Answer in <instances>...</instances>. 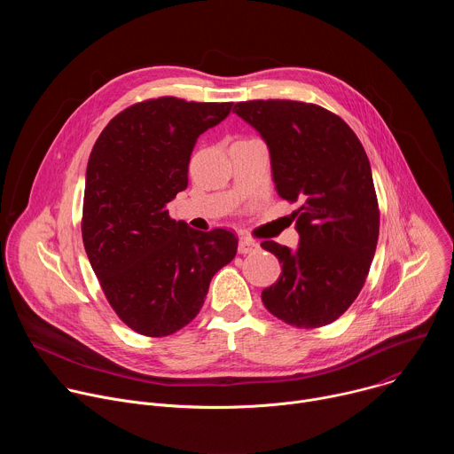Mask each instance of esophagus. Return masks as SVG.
Listing matches in <instances>:
<instances>
[{"mask_svg": "<svg viewBox=\"0 0 454 454\" xmlns=\"http://www.w3.org/2000/svg\"><path fill=\"white\" fill-rule=\"evenodd\" d=\"M256 249V242L247 239V237H240L239 240V253L240 254H247V253H253Z\"/></svg>", "mask_w": 454, "mask_h": 454, "instance_id": "esophagus-1", "label": "esophagus"}]
</instances>
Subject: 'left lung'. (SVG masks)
Instances as JSON below:
<instances>
[{"mask_svg": "<svg viewBox=\"0 0 454 454\" xmlns=\"http://www.w3.org/2000/svg\"><path fill=\"white\" fill-rule=\"evenodd\" d=\"M233 111L268 144L278 196L300 205L298 247L261 244L282 262L262 301L293 327L329 325L363 289L379 239L368 156L352 129L316 104L249 100Z\"/></svg>", "mask_w": 454, "mask_h": 454, "instance_id": "8db88e82", "label": "left lung"}]
</instances>
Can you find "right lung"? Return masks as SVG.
Returning <instances> with one entry per match:
<instances>
[{
    "label": "right lung",
    "mask_w": 454,
    "mask_h": 454,
    "mask_svg": "<svg viewBox=\"0 0 454 454\" xmlns=\"http://www.w3.org/2000/svg\"><path fill=\"white\" fill-rule=\"evenodd\" d=\"M231 106L144 100L118 113L93 145L82 240L109 305L138 334L161 338L188 325L212 277L237 253L231 231H198L167 210L188 184L200 135L223 121Z\"/></svg>",
    "instance_id": "1"
}]
</instances>
